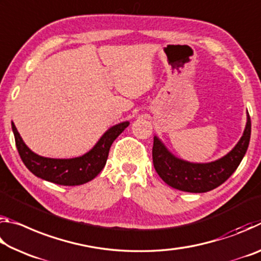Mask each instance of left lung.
<instances>
[{"instance_id": "1", "label": "left lung", "mask_w": 261, "mask_h": 261, "mask_svg": "<svg viewBox=\"0 0 261 261\" xmlns=\"http://www.w3.org/2000/svg\"><path fill=\"white\" fill-rule=\"evenodd\" d=\"M251 118L247 121L242 138L230 152L219 160L208 163H192L176 158L155 136L153 141V165L156 173L169 187L185 192L211 191L226 182L240 166L249 147Z\"/></svg>"}]
</instances>
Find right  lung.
Returning a JSON list of instances; mask_svg holds the SVG:
<instances>
[{"label":"right lung","instance_id":"right-lung-1","mask_svg":"<svg viewBox=\"0 0 261 261\" xmlns=\"http://www.w3.org/2000/svg\"><path fill=\"white\" fill-rule=\"evenodd\" d=\"M129 122H122L110 127L94 145V147L82 156L72 159H50L40 156L31 151L21 139L14 122H11L16 146L26 168L37 177L59 185H65V187L81 185L95 178L107 162L109 148L114 140L124 131L125 127L129 126Z\"/></svg>","mask_w":261,"mask_h":261}]
</instances>
